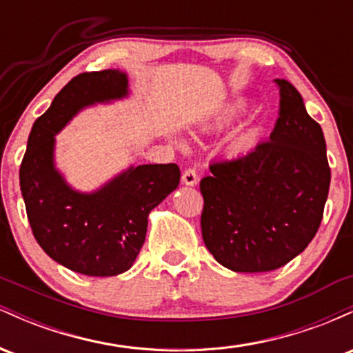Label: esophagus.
I'll list each match as a JSON object with an SVG mask.
<instances>
[{
    "label": "esophagus",
    "mask_w": 353,
    "mask_h": 353,
    "mask_svg": "<svg viewBox=\"0 0 353 353\" xmlns=\"http://www.w3.org/2000/svg\"><path fill=\"white\" fill-rule=\"evenodd\" d=\"M197 181H199V177H197V172L194 168L185 169L184 174H182V182H184L185 185H196Z\"/></svg>",
    "instance_id": "34e87169"
}]
</instances>
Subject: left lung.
<instances>
[{
	"mask_svg": "<svg viewBox=\"0 0 353 353\" xmlns=\"http://www.w3.org/2000/svg\"><path fill=\"white\" fill-rule=\"evenodd\" d=\"M275 84L281 103L270 139L245 156L212 163L201 181L202 239L234 272H269L303 252L329 196L322 128L289 81Z\"/></svg>",
	"mask_w": 353,
	"mask_h": 353,
	"instance_id": "left-lung-1",
	"label": "left lung"
}]
</instances>
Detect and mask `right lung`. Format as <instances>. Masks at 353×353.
<instances>
[{
  "label": "right lung",
  "mask_w": 353,
  "mask_h": 353,
  "mask_svg": "<svg viewBox=\"0 0 353 353\" xmlns=\"http://www.w3.org/2000/svg\"><path fill=\"white\" fill-rule=\"evenodd\" d=\"M128 96V76L117 70L83 72L56 94L33 124L19 168L28 221L52 261L92 277L123 274L144 244L149 212L179 185L176 164H144L91 194L71 189L56 171L54 134L79 109Z\"/></svg>",
  "instance_id": "obj_1"
}]
</instances>
